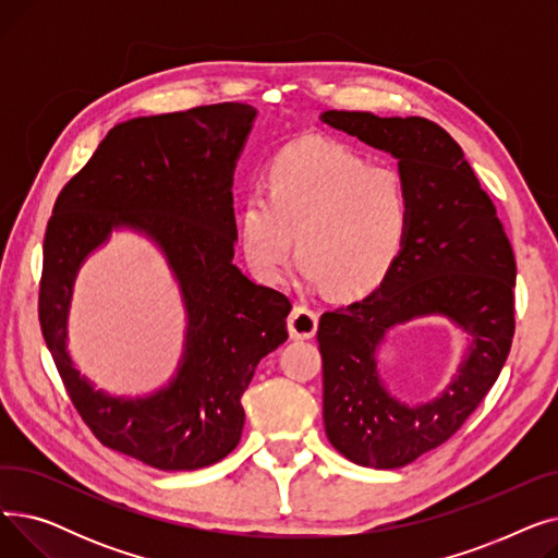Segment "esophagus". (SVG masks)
Listing matches in <instances>:
<instances>
[{"label": "esophagus", "mask_w": 558, "mask_h": 558, "mask_svg": "<svg viewBox=\"0 0 558 558\" xmlns=\"http://www.w3.org/2000/svg\"><path fill=\"white\" fill-rule=\"evenodd\" d=\"M289 335L294 339H312L318 328V314L310 307H294V312L287 318Z\"/></svg>", "instance_id": "obj_1"}]
</instances>
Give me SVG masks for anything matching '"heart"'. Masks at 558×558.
I'll list each match as a JSON object with an SVG mask.
<instances>
[{
	"instance_id": "b5f03b06",
	"label": "heart",
	"mask_w": 558,
	"mask_h": 558,
	"mask_svg": "<svg viewBox=\"0 0 558 558\" xmlns=\"http://www.w3.org/2000/svg\"><path fill=\"white\" fill-rule=\"evenodd\" d=\"M409 221L404 175L326 137L284 146L264 173V192L248 190L234 215L240 251L257 280L282 282L296 244L303 276L341 299L387 278Z\"/></svg>"
}]
</instances>
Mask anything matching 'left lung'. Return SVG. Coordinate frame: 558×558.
<instances>
[{
  "label": "left lung",
  "mask_w": 558,
  "mask_h": 558,
  "mask_svg": "<svg viewBox=\"0 0 558 558\" xmlns=\"http://www.w3.org/2000/svg\"><path fill=\"white\" fill-rule=\"evenodd\" d=\"M320 122L398 158L412 198L400 257L362 301L318 320L324 423L330 444L366 468H402L446 444L500 375L515 332V257L490 196L461 146L425 117L328 110ZM444 313L472 335L453 385L404 405L378 383L374 348L398 323Z\"/></svg>",
  "instance_id": "8db88e82"
}]
</instances>
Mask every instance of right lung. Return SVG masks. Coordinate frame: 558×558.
Returning <instances> with one entry per match:
<instances>
[{
	"mask_svg": "<svg viewBox=\"0 0 558 558\" xmlns=\"http://www.w3.org/2000/svg\"><path fill=\"white\" fill-rule=\"evenodd\" d=\"M253 120V106L226 101L117 124L47 223L38 318L58 375L99 444L158 471H196L238 448L255 366L287 339L289 299L232 264V171ZM117 225L159 242L191 318L180 375L142 401L95 392L64 353L73 276Z\"/></svg>",
	"mask_w": 558,
	"mask_h": 558,
	"instance_id": "1",
	"label": "right lung"
}]
</instances>
